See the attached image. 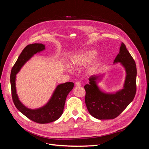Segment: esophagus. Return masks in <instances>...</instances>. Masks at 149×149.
I'll use <instances>...</instances> for the list:
<instances>
[{
	"label": "esophagus",
	"mask_w": 149,
	"mask_h": 149,
	"mask_svg": "<svg viewBox=\"0 0 149 149\" xmlns=\"http://www.w3.org/2000/svg\"><path fill=\"white\" fill-rule=\"evenodd\" d=\"M75 84H76V86H77V87H79V86H81V83L79 81L76 82Z\"/></svg>",
	"instance_id": "esophagus-1"
}]
</instances>
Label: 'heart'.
I'll return each instance as SVG.
<instances>
[{
    "label": "heart",
    "mask_w": 149,
    "mask_h": 149,
    "mask_svg": "<svg viewBox=\"0 0 149 149\" xmlns=\"http://www.w3.org/2000/svg\"><path fill=\"white\" fill-rule=\"evenodd\" d=\"M96 55L97 52L92 49L76 53L71 58L70 66L73 68H79L86 65L87 73L90 74H95L102 64V58L96 56Z\"/></svg>",
    "instance_id": "heart-1"
}]
</instances>
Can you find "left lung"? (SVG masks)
Instances as JSON below:
<instances>
[{
  "instance_id": "1",
  "label": "left lung",
  "mask_w": 149,
  "mask_h": 149,
  "mask_svg": "<svg viewBox=\"0 0 149 149\" xmlns=\"http://www.w3.org/2000/svg\"><path fill=\"white\" fill-rule=\"evenodd\" d=\"M118 63L124 68L126 73L123 89L114 93L102 91L97 84L102 80L103 74L91 76L89 78V84L84 86L87 109L89 114L97 119L116 118L133 101L136 95V62L123 42L114 61V64Z\"/></svg>"
}]
</instances>
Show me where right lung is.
Segmentation results:
<instances>
[{
    "label": "right lung",
    "mask_w": 149,
    "mask_h": 149,
    "mask_svg": "<svg viewBox=\"0 0 149 149\" xmlns=\"http://www.w3.org/2000/svg\"><path fill=\"white\" fill-rule=\"evenodd\" d=\"M45 49V45L42 43H33L26 46L18 58L10 73L12 96L15 107L26 118L39 124L52 123L60 118L63 112L68 94L74 87V83L72 82L58 84L47 103L37 109H30L22 103L17 94L16 74L31 57Z\"/></svg>",
    "instance_id": "1"
}]
</instances>
